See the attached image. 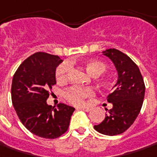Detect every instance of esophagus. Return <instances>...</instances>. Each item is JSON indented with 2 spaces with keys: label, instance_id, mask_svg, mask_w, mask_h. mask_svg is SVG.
<instances>
[{
  "label": "esophagus",
  "instance_id": "esophagus-1",
  "mask_svg": "<svg viewBox=\"0 0 157 157\" xmlns=\"http://www.w3.org/2000/svg\"><path fill=\"white\" fill-rule=\"evenodd\" d=\"M76 109L77 110H83L85 112H89L90 111V109L89 108H86V107H78V108H76Z\"/></svg>",
  "mask_w": 157,
  "mask_h": 157
}]
</instances>
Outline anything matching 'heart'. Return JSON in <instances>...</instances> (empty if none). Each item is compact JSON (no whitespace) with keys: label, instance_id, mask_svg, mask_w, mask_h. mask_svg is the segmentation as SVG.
Here are the masks:
<instances>
[{"label":"heart","instance_id":"b5f03b06","mask_svg":"<svg viewBox=\"0 0 157 157\" xmlns=\"http://www.w3.org/2000/svg\"><path fill=\"white\" fill-rule=\"evenodd\" d=\"M83 66L91 75H100L106 70V65L103 62L96 60H89L84 62ZM70 72V65L68 63H62L56 70V79L58 83H64L68 81ZM95 91L91 88H79L72 87L67 89L64 93L65 98L74 105H81L85 99L93 97Z\"/></svg>","mask_w":157,"mask_h":157}]
</instances>
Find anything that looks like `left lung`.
<instances>
[{
  "instance_id": "8db88e82",
  "label": "left lung",
  "mask_w": 157,
  "mask_h": 157,
  "mask_svg": "<svg viewBox=\"0 0 157 157\" xmlns=\"http://www.w3.org/2000/svg\"><path fill=\"white\" fill-rule=\"evenodd\" d=\"M102 54L113 62L118 79L112 93L107 97L113 108L108 110L105 119L94 128L101 134L116 136L126 131L139 115L145 95V85L138 66L127 55L116 48L106 49Z\"/></svg>"
}]
</instances>
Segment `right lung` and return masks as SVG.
<instances>
[{"mask_svg": "<svg viewBox=\"0 0 157 157\" xmlns=\"http://www.w3.org/2000/svg\"><path fill=\"white\" fill-rule=\"evenodd\" d=\"M62 62L58 56L37 52L20 65L13 77L11 97L16 114L25 127L40 137L55 139L63 135L75 111L64 103L56 107L47 103Z\"/></svg>", "mask_w": 157, "mask_h": 157, "instance_id": "right-lung-1", "label": "right lung"}]
</instances>
